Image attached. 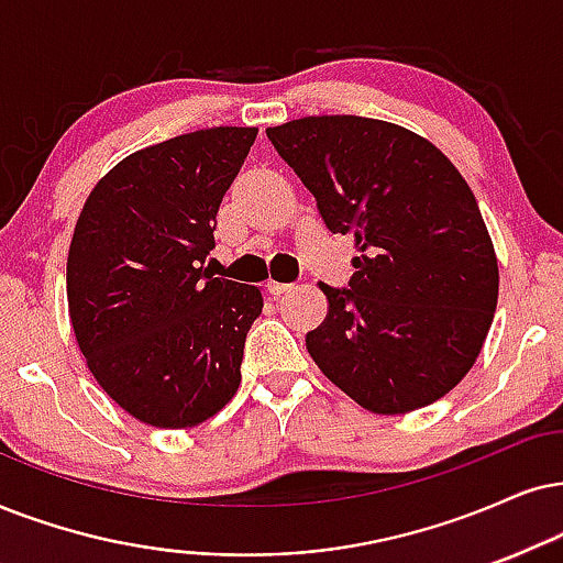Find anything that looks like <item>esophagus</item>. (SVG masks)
Masks as SVG:
<instances>
[{"label":"esophagus","instance_id":"esophagus-1","mask_svg":"<svg viewBox=\"0 0 563 563\" xmlns=\"http://www.w3.org/2000/svg\"><path fill=\"white\" fill-rule=\"evenodd\" d=\"M294 288V283H277V280H269L267 283V290L273 296H280V294H286V290H290Z\"/></svg>","mask_w":563,"mask_h":563}]
</instances>
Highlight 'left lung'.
<instances>
[{
    "label": "left lung",
    "mask_w": 563,
    "mask_h": 563,
    "mask_svg": "<svg viewBox=\"0 0 563 563\" xmlns=\"http://www.w3.org/2000/svg\"><path fill=\"white\" fill-rule=\"evenodd\" d=\"M267 140L317 199L332 233H353L347 288L306 334L314 364L361 408L397 416L437 402L478 358L499 265L475 195L452 161L405 126L306 117Z\"/></svg>",
    "instance_id": "left-lung-1"
}]
</instances>
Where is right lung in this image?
I'll return each instance as SVG.
<instances>
[{
  "label": "right lung",
  "instance_id": "1",
  "mask_svg": "<svg viewBox=\"0 0 563 563\" xmlns=\"http://www.w3.org/2000/svg\"><path fill=\"white\" fill-rule=\"evenodd\" d=\"M254 126H212L113 166L77 218L67 301L103 393L158 429H187L231 402L260 288L205 267L223 195Z\"/></svg>",
  "mask_w": 563,
  "mask_h": 563
}]
</instances>
